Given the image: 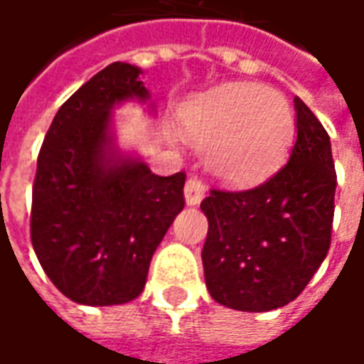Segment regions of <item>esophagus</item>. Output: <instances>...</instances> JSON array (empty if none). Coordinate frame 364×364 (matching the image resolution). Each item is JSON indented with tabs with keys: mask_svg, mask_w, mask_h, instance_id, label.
I'll return each mask as SVG.
<instances>
[{
	"mask_svg": "<svg viewBox=\"0 0 364 364\" xmlns=\"http://www.w3.org/2000/svg\"><path fill=\"white\" fill-rule=\"evenodd\" d=\"M204 196H206V186L196 176L188 178L186 186H184V198H186L188 206H198Z\"/></svg>",
	"mask_w": 364,
	"mask_h": 364,
	"instance_id": "obj_1",
	"label": "esophagus"
}]
</instances>
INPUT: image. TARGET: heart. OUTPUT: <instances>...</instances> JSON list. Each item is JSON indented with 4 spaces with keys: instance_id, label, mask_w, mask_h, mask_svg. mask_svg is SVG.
<instances>
[{
    "instance_id": "b5f03b06",
    "label": "heart",
    "mask_w": 364,
    "mask_h": 364,
    "mask_svg": "<svg viewBox=\"0 0 364 364\" xmlns=\"http://www.w3.org/2000/svg\"><path fill=\"white\" fill-rule=\"evenodd\" d=\"M180 127L204 149L206 168L224 182L245 186L269 176L287 156L295 119L279 92L230 82L184 105Z\"/></svg>"
}]
</instances>
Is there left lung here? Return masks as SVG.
<instances>
[{
  "instance_id": "8db88e82",
  "label": "left lung",
  "mask_w": 364,
  "mask_h": 364,
  "mask_svg": "<svg viewBox=\"0 0 364 364\" xmlns=\"http://www.w3.org/2000/svg\"><path fill=\"white\" fill-rule=\"evenodd\" d=\"M297 139L287 164L262 186L212 190L202 250L212 299L235 311L263 313L293 301L331 245L337 174L331 140L295 97Z\"/></svg>"
}]
</instances>
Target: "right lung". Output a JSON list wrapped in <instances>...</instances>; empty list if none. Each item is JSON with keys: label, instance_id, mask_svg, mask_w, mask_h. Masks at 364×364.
I'll use <instances>...</instances> for the list:
<instances>
[{"label": "right lung", "instance_id": "1", "mask_svg": "<svg viewBox=\"0 0 364 364\" xmlns=\"http://www.w3.org/2000/svg\"><path fill=\"white\" fill-rule=\"evenodd\" d=\"M140 73L117 61L85 82L57 110L37 158L31 244L53 285L81 305L136 299L184 208V172L156 176L117 144L112 110L150 99Z\"/></svg>", "mask_w": 364, "mask_h": 364}]
</instances>
